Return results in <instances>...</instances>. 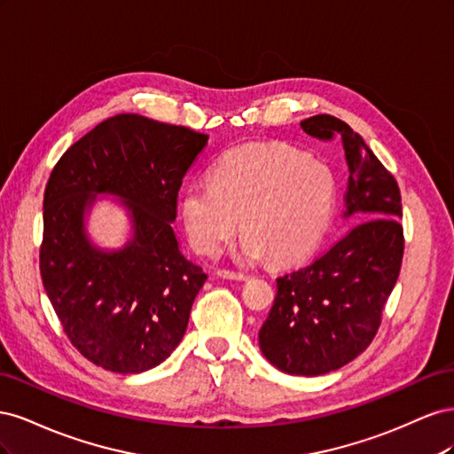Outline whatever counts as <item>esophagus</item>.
<instances>
[{
  "mask_svg": "<svg viewBox=\"0 0 454 454\" xmlns=\"http://www.w3.org/2000/svg\"><path fill=\"white\" fill-rule=\"evenodd\" d=\"M217 277L227 278V280H246L244 272H235V270H227V269H219Z\"/></svg>",
  "mask_w": 454,
  "mask_h": 454,
  "instance_id": "esophagus-1",
  "label": "esophagus"
}]
</instances>
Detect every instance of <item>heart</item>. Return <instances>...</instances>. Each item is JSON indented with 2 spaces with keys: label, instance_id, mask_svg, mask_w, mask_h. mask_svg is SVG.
<instances>
[{
  "label": "heart",
  "instance_id": "heart-1",
  "mask_svg": "<svg viewBox=\"0 0 454 454\" xmlns=\"http://www.w3.org/2000/svg\"><path fill=\"white\" fill-rule=\"evenodd\" d=\"M187 237L200 254H215L240 225L235 255L292 263L310 254L337 208V176L327 162L292 145L246 144L219 157L210 184L182 195Z\"/></svg>",
  "mask_w": 454,
  "mask_h": 454
}]
</instances>
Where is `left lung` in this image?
<instances>
[{
    "mask_svg": "<svg viewBox=\"0 0 454 454\" xmlns=\"http://www.w3.org/2000/svg\"><path fill=\"white\" fill-rule=\"evenodd\" d=\"M312 138L342 142L345 217L354 223L310 265L277 278L259 348L284 373L316 377L360 356L377 335L403 259L402 195L362 136L333 115L301 121Z\"/></svg>",
    "mask_w": 454,
    "mask_h": 454,
    "instance_id": "obj_1",
    "label": "left lung"
}]
</instances>
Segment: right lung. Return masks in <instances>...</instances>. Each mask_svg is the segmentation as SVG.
Segmentation results:
<instances>
[{
  "label": "right lung",
  "mask_w": 454,
  "mask_h": 454,
  "mask_svg": "<svg viewBox=\"0 0 454 454\" xmlns=\"http://www.w3.org/2000/svg\"><path fill=\"white\" fill-rule=\"evenodd\" d=\"M208 136L136 114L102 121L52 168L43 197L39 270L72 345L114 373H144L180 345L206 282L172 223L184 176ZM98 194L117 196L133 237L102 251L86 232Z\"/></svg>",
  "instance_id": "1"
}]
</instances>
